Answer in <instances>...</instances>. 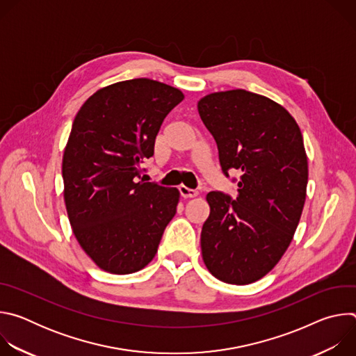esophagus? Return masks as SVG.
I'll return each instance as SVG.
<instances>
[{"mask_svg":"<svg viewBox=\"0 0 356 356\" xmlns=\"http://www.w3.org/2000/svg\"><path fill=\"white\" fill-rule=\"evenodd\" d=\"M179 190H180V194H181L184 198H193V197H197V195H198V191H197V190L188 188V187H186V186H180Z\"/></svg>","mask_w":356,"mask_h":356,"instance_id":"1","label":"esophagus"}]
</instances>
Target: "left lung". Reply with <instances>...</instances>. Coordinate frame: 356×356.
Wrapping results in <instances>:
<instances>
[{
    "label": "left lung",
    "instance_id": "1",
    "mask_svg": "<svg viewBox=\"0 0 356 356\" xmlns=\"http://www.w3.org/2000/svg\"><path fill=\"white\" fill-rule=\"evenodd\" d=\"M197 108L225 176L242 172L235 200L207 194L202 261L218 280L249 284L277 265L298 225L309 180L302 135L284 107L246 90L211 92Z\"/></svg>",
    "mask_w": 356,
    "mask_h": 356
}]
</instances>
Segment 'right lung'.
Listing matches in <instances>:
<instances>
[{"mask_svg": "<svg viewBox=\"0 0 356 356\" xmlns=\"http://www.w3.org/2000/svg\"><path fill=\"white\" fill-rule=\"evenodd\" d=\"M184 98L150 79L97 90L74 117L65 147L63 197L76 239L108 273L128 275L155 258L180 193L140 179L166 115Z\"/></svg>", "mask_w": 356, "mask_h": 356, "instance_id": "add662e5", "label": "right lung"}]
</instances>
